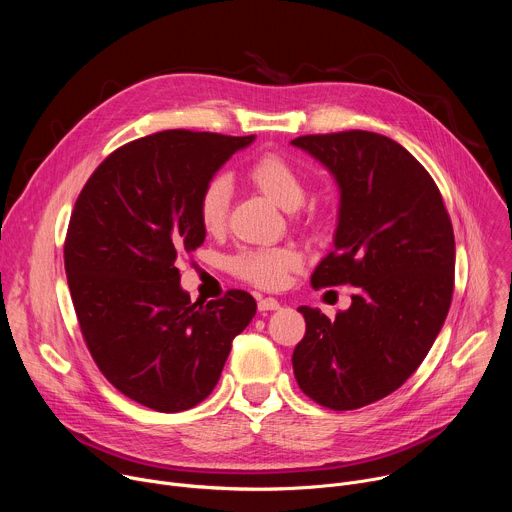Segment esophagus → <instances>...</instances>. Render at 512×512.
I'll list each match as a JSON object with an SVG mask.
<instances>
[{
  "mask_svg": "<svg viewBox=\"0 0 512 512\" xmlns=\"http://www.w3.org/2000/svg\"><path fill=\"white\" fill-rule=\"evenodd\" d=\"M257 308H259V312H273L279 308V302L275 298H261Z\"/></svg>",
  "mask_w": 512,
  "mask_h": 512,
  "instance_id": "1",
  "label": "esophagus"
}]
</instances>
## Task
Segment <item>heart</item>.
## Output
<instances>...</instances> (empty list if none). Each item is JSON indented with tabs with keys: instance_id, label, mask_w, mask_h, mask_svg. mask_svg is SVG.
I'll list each match as a JSON object with an SVG mask.
<instances>
[{
	"instance_id": "1",
	"label": "heart",
	"mask_w": 512,
	"mask_h": 512,
	"mask_svg": "<svg viewBox=\"0 0 512 512\" xmlns=\"http://www.w3.org/2000/svg\"><path fill=\"white\" fill-rule=\"evenodd\" d=\"M247 180L285 210L298 208L306 198V180L302 172L279 154H265L247 168ZM231 182L216 176L202 188L198 196V221L204 231H223L231 208ZM304 263L302 253L291 247H263V249H241L233 261V271L249 283L259 287H281L291 271L300 269Z\"/></svg>"
}]
</instances>
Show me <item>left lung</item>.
Masks as SVG:
<instances>
[{
	"label": "left lung",
	"mask_w": 512,
	"mask_h": 512,
	"mask_svg": "<svg viewBox=\"0 0 512 512\" xmlns=\"http://www.w3.org/2000/svg\"><path fill=\"white\" fill-rule=\"evenodd\" d=\"M340 188L334 251L314 287L358 291L334 320L298 308L306 334L291 362L316 403L348 411L397 391L440 334L454 294L456 243L450 214L427 170L397 141L373 131L302 135Z\"/></svg>",
	"instance_id": "1"
}]
</instances>
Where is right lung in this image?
Wrapping results in <instances>:
<instances>
[{
    "label": "right lung",
    "instance_id": "right-lung-1",
    "mask_svg": "<svg viewBox=\"0 0 512 512\" xmlns=\"http://www.w3.org/2000/svg\"><path fill=\"white\" fill-rule=\"evenodd\" d=\"M253 139L168 129L129 141L93 172L70 214L64 269L87 348L117 391L150 409L176 413L206 399L257 312L241 289L192 304L176 267L206 237L202 188Z\"/></svg>",
    "mask_w": 512,
    "mask_h": 512
}]
</instances>
